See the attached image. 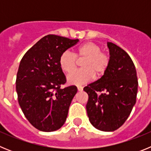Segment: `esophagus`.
Instances as JSON below:
<instances>
[{"instance_id": "1", "label": "esophagus", "mask_w": 151, "mask_h": 151, "mask_svg": "<svg viewBox=\"0 0 151 151\" xmlns=\"http://www.w3.org/2000/svg\"><path fill=\"white\" fill-rule=\"evenodd\" d=\"M77 88H78V91H82L83 90V87H82V86H80V85L77 86Z\"/></svg>"}]
</instances>
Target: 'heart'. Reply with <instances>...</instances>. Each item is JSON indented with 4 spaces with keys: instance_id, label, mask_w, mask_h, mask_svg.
I'll use <instances>...</instances> for the list:
<instances>
[{
    "instance_id": "1",
    "label": "heart",
    "mask_w": 151,
    "mask_h": 151,
    "mask_svg": "<svg viewBox=\"0 0 151 151\" xmlns=\"http://www.w3.org/2000/svg\"><path fill=\"white\" fill-rule=\"evenodd\" d=\"M78 60L82 61V69L69 75L67 81L71 85H82L90 82L95 76L100 78L105 74L111 62L110 54L101 50V45L94 41H87L75 50L74 54L69 50L64 51L60 57L61 69L66 74L76 70Z\"/></svg>"
}]
</instances>
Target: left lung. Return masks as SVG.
Masks as SVG:
<instances>
[{
  "mask_svg": "<svg viewBox=\"0 0 151 151\" xmlns=\"http://www.w3.org/2000/svg\"><path fill=\"white\" fill-rule=\"evenodd\" d=\"M111 62L101 78L85 86L88 95L86 104L89 121L96 129L113 132L126 121L136 102L138 77L129 54L108 42Z\"/></svg>",
  "mask_w": 151,
  "mask_h": 151,
  "instance_id": "obj_1",
  "label": "left lung"
}]
</instances>
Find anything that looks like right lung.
<instances>
[{
	"instance_id": "add662e5",
	"label": "right lung",
	"mask_w": 151,
	"mask_h": 151,
	"mask_svg": "<svg viewBox=\"0 0 151 151\" xmlns=\"http://www.w3.org/2000/svg\"><path fill=\"white\" fill-rule=\"evenodd\" d=\"M78 39L47 35L24 54L16 80L19 104L29 122L42 132L63 126L77 88L66 84L60 57Z\"/></svg>"
}]
</instances>
